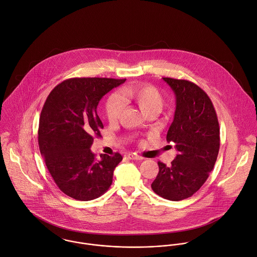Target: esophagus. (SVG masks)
<instances>
[{
	"label": "esophagus",
	"mask_w": 257,
	"mask_h": 257,
	"mask_svg": "<svg viewBox=\"0 0 257 257\" xmlns=\"http://www.w3.org/2000/svg\"><path fill=\"white\" fill-rule=\"evenodd\" d=\"M127 157H128L129 159H131V160H143V157H142V156L137 155V154H133V153L128 154Z\"/></svg>",
	"instance_id": "esophagus-1"
}]
</instances>
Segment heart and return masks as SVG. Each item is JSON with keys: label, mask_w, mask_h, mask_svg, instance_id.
I'll use <instances>...</instances> for the list:
<instances>
[{"label": "heart", "mask_w": 257, "mask_h": 257, "mask_svg": "<svg viewBox=\"0 0 257 257\" xmlns=\"http://www.w3.org/2000/svg\"><path fill=\"white\" fill-rule=\"evenodd\" d=\"M124 102H134L146 116L157 115L163 107L164 98L158 88L148 84H136L127 87L121 98L112 95L105 105L106 116L110 123L119 120L124 109Z\"/></svg>", "instance_id": "obj_1"}]
</instances>
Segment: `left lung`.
<instances>
[{
    "instance_id": "1",
    "label": "left lung",
    "mask_w": 257,
    "mask_h": 257,
    "mask_svg": "<svg viewBox=\"0 0 257 257\" xmlns=\"http://www.w3.org/2000/svg\"><path fill=\"white\" fill-rule=\"evenodd\" d=\"M163 80L176 96L166 140L175 143L178 153L170 166L158 162L151 188L165 199L179 201L198 191L212 171L220 146L219 124L210 98L199 86L187 80Z\"/></svg>"
}]
</instances>
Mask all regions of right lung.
<instances>
[{"mask_svg":"<svg viewBox=\"0 0 257 257\" xmlns=\"http://www.w3.org/2000/svg\"><path fill=\"white\" fill-rule=\"evenodd\" d=\"M126 79L71 78L57 85L43 106L38 130L41 155L59 189L81 201L103 195L111 186L122 156L90 150L101 136L97 106L102 97Z\"/></svg>","mask_w":257,"mask_h":257,"instance_id":"right-lung-1","label":"right lung"}]
</instances>
